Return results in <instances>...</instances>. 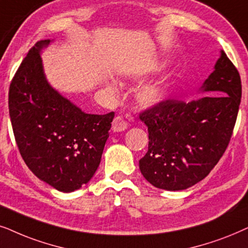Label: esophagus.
Wrapping results in <instances>:
<instances>
[{
  "mask_svg": "<svg viewBox=\"0 0 248 248\" xmlns=\"http://www.w3.org/2000/svg\"><path fill=\"white\" fill-rule=\"evenodd\" d=\"M128 128L127 121L124 118L117 117L114 118L113 122H112V131L114 133H120V131H124Z\"/></svg>",
  "mask_w": 248,
  "mask_h": 248,
  "instance_id": "1",
  "label": "esophagus"
}]
</instances>
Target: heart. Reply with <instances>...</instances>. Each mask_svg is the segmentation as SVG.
Listing matches in <instances>:
<instances>
[{"instance_id": "1", "label": "heart", "mask_w": 248, "mask_h": 248, "mask_svg": "<svg viewBox=\"0 0 248 248\" xmlns=\"http://www.w3.org/2000/svg\"><path fill=\"white\" fill-rule=\"evenodd\" d=\"M107 88L111 92H115L113 85L107 84ZM171 92L170 84L167 81H158L154 84L145 85L138 91L137 100L144 107H154L162 103L169 97Z\"/></svg>"}]
</instances>
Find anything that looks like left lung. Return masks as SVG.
Segmentation results:
<instances>
[{
  "label": "left lung",
  "mask_w": 248,
  "mask_h": 248,
  "mask_svg": "<svg viewBox=\"0 0 248 248\" xmlns=\"http://www.w3.org/2000/svg\"><path fill=\"white\" fill-rule=\"evenodd\" d=\"M190 102L168 100L143 112L148 151L140 170L154 187L183 190L203 180L229 144L242 97L238 71L226 53Z\"/></svg>",
  "instance_id": "obj_1"
}]
</instances>
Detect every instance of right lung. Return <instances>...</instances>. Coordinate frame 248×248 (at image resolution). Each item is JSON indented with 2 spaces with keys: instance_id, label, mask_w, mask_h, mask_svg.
<instances>
[{
  "instance_id": "1",
  "label": "right lung",
  "mask_w": 248,
  "mask_h": 248,
  "mask_svg": "<svg viewBox=\"0 0 248 248\" xmlns=\"http://www.w3.org/2000/svg\"><path fill=\"white\" fill-rule=\"evenodd\" d=\"M53 42H37L22 61L10 85L9 113L31 172L57 190L71 193L100 166L114 113H86L49 84L41 55Z\"/></svg>"
}]
</instances>
